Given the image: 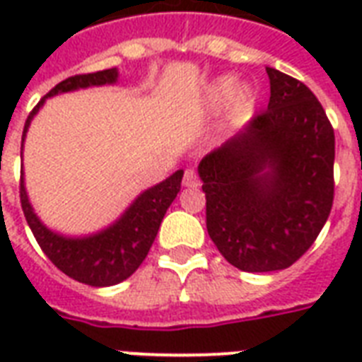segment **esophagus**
Segmentation results:
<instances>
[{"label": "esophagus", "mask_w": 362, "mask_h": 362, "mask_svg": "<svg viewBox=\"0 0 362 362\" xmlns=\"http://www.w3.org/2000/svg\"><path fill=\"white\" fill-rule=\"evenodd\" d=\"M197 184H199V178H197V175H195V170L186 169V173H184V178H182V186L195 187Z\"/></svg>", "instance_id": "1"}]
</instances>
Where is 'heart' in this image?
Segmentation results:
<instances>
[{
    "mask_svg": "<svg viewBox=\"0 0 362 362\" xmlns=\"http://www.w3.org/2000/svg\"><path fill=\"white\" fill-rule=\"evenodd\" d=\"M231 95H235V109H237L238 112H246V110H250V107L253 105L252 88H238L237 76H220V78L216 81L214 90H212V99H214V103H223V101H227Z\"/></svg>",
    "mask_w": 362,
    "mask_h": 362,
    "instance_id": "1",
    "label": "heart"
}]
</instances>
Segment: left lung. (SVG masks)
<instances>
[{
  "instance_id": "1",
  "label": "left lung",
  "mask_w": 362,
  "mask_h": 362,
  "mask_svg": "<svg viewBox=\"0 0 362 362\" xmlns=\"http://www.w3.org/2000/svg\"><path fill=\"white\" fill-rule=\"evenodd\" d=\"M269 107L199 163L206 229L246 272L291 267L325 226L334 197V131L303 82L267 67Z\"/></svg>"
}]
</instances>
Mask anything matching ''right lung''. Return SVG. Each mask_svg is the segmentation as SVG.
Returning <instances> with one entry per match:
<instances>
[{
	"instance_id": "obj_1",
	"label": "right lung",
	"mask_w": 362,
	"mask_h": 362,
	"mask_svg": "<svg viewBox=\"0 0 362 362\" xmlns=\"http://www.w3.org/2000/svg\"><path fill=\"white\" fill-rule=\"evenodd\" d=\"M118 75H120L118 69L112 67L90 75L69 76L64 82H59L58 86H54L28 116L22 133V150L31 122L48 98L93 86H112L118 82ZM182 176L184 170H176L163 182L139 193L133 199V203L122 212L120 218H116L110 226L90 235L71 237L45 226L41 218L35 214L33 204L28 197L24 173L20 180V203L28 226L41 250L64 274L86 286L109 287L127 280L141 267L156 240L165 212L180 192Z\"/></svg>"
}]
</instances>
